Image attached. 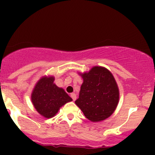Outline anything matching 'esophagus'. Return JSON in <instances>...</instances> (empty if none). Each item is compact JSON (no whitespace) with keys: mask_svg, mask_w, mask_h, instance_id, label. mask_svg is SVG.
Returning a JSON list of instances; mask_svg holds the SVG:
<instances>
[{"mask_svg":"<svg viewBox=\"0 0 155 155\" xmlns=\"http://www.w3.org/2000/svg\"><path fill=\"white\" fill-rule=\"evenodd\" d=\"M70 97H71V98L73 99V101H76V94H74V93L70 94Z\"/></svg>","mask_w":155,"mask_h":155,"instance_id":"1","label":"esophagus"}]
</instances>
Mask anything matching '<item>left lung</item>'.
<instances>
[{
    "label": "left lung",
    "mask_w": 155,
    "mask_h": 155,
    "mask_svg": "<svg viewBox=\"0 0 155 155\" xmlns=\"http://www.w3.org/2000/svg\"><path fill=\"white\" fill-rule=\"evenodd\" d=\"M82 76L83 83L76 104L94 122L109 118L119 100L118 87L112 74L102 67H94Z\"/></svg>",
    "instance_id": "left-lung-1"
}]
</instances>
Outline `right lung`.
I'll return each mask as SVG.
<instances>
[{
	"instance_id": "1",
	"label": "right lung",
	"mask_w": 155,
	"mask_h": 155,
	"mask_svg": "<svg viewBox=\"0 0 155 155\" xmlns=\"http://www.w3.org/2000/svg\"><path fill=\"white\" fill-rule=\"evenodd\" d=\"M54 77H43L34 87L31 101L37 112L46 118H51L60 107L72 101L63 88L54 84Z\"/></svg>"
}]
</instances>
